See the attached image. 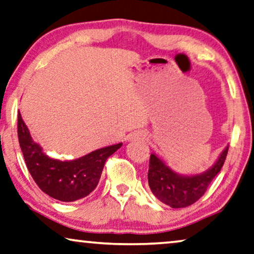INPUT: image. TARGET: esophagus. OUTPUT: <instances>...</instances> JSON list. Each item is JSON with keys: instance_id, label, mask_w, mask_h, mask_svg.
Returning a JSON list of instances; mask_svg holds the SVG:
<instances>
[{"instance_id": "obj_1", "label": "esophagus", "mask_w": 254, "mask_h": 254, "mask_svg": "<svg viewBox=\"0 0 254 254\" xmlns=\"http://www.w3.org/2000/svg\"><path fill=\"white\" fill-rule=\"evenodd\" d=\"M136 135H137L138 138H141V139L144 138V134H143V133H137Z\"/></svg>"}]
</instances>
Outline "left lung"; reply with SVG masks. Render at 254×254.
Masks as SVG:
<instances>
[{"instance_id": "obj_1", "label": "left lung", "mask_w": 254, "mask_h": 254, "mask_svg": "<svg viewBox=\"0 0 254 254\" xmlns=\"http://www.w3.org/2000/svg\"><path fill=\"white\" fill-rule=\"evenodd\" d=\"M228 153V145L212 167L194 175H183L174 172L154 153L150 156L148 182L152 193L161 203L173 208L190 206L206 191L209 183L221 171Z\"/></svg>"}]
</instances>
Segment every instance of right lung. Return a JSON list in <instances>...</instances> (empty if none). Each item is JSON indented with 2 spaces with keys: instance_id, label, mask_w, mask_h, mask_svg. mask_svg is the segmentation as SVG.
Returning <instances> with one entry per match:
<instances>
[{
  "instance_id": "add662e5",
  "label": "right lung",
  "mask_w": 254,
  "mask_h": 254,
  "mask_svg": "<svg viewBox=\"0 0 254 254\" xmlns=\"http://www.w3.org/2000/svg\"><path fill=\"white\" fill-rule=\"evenodd\" d=\"M18 139L25 163L39 188L61 201H74L96 188L104 164L123 143L95 150L78 159L60 160L43 151L32 138L20 112L18 113Z\"/></svg>"
}]
</instances>
